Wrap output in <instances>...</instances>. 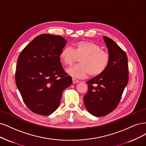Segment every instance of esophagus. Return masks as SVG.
I'll return each instance as SVG.
<instances>
[{
	"instance_id": "obj_1",
	"label": "esophagus",
	"mask_w": 146,
	"mask_h": 146,
	"mask_svg": "<svg viewBox=\"0 0 146 146\" xmlns=\"http://www.w3.org/2000/svg\"><path fill=\"white\" fill-rule=\"evenodd\" d=\"M73 83H78V82H79V81H78V79H76L73 78Z\"/></svg>"
}]
</instances>
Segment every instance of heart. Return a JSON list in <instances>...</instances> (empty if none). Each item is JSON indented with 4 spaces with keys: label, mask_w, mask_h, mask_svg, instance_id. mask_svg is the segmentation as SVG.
<instances>
[{
    "label": "heart",
    "mask_w": 146,
    "mask_h": 146,
    "mask_svg": "<svg viewBox=\"0 0 146 146\" xmlns=\"http://www.w3.org/2000/svg\"><path fill=\"white\" fill-rule=\"evenodd\" d=\"M60 58L66 66H70L78 58L80 64L67 69L70 76L85 78L90 75L96 77L101 74L109 66L110 55L101 50V46L93 42L81 40L75 43L73 49L65 46L60 51Z\"/></svg>",
    "instance_id": "obj_1"
}]
</instances>
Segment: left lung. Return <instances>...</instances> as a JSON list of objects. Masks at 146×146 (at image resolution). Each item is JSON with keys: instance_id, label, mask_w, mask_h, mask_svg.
<instances>
[{"instance_id": "8db88e82", "label": "left lung", "mask_w": 146, "mask_h": 146, "mask_svg": "<svg viewBox=\"0 0 146 146\" xmlns=\"http://www.w3.org/2000/svg\"><path fill=\"white\" fill-rule=\"evenodd\" d=\"M110 55L105 72L87 82L88 92L84 102L88 112L96 117L104 116L118 105L129 81L127 56L115 42L103 37Z\"/></svg>"}]
</instances>
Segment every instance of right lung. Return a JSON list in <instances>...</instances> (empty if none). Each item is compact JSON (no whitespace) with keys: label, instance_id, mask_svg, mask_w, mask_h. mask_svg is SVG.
<instances>
[{"label":"right lung","instance_id":"add662e5","mask_svg":"<svg viewBox=\"0 0 146 146\" xmlns=\"http://www.w3.org/2000/svg\"><path fill=\"white\" fill-rule=\"evenodd\" d=\"M67 40L60 36L36 37L19 56L15 81L25 105L35 113L47 116L58 109L64 89L72 84L60 62Z\"/></svg>","mask_w":146,"mask_h":146}]
</instances>
